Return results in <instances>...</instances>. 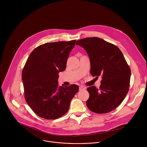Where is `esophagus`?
Wrapping results in <instances>:
<instances>
[{
    "label": "esophagus",
    "mask_w": 147,
    "mask_h": 147,
    "mask_svg": "<svg viewBox=\"0 0 147 147\" xmlns=\"http://www.w3.org/2000/svg\"><path fill=\"white\" fill-rule=\"evenodd\" d=\"M86 87H84V86H80L79 87V90L80 91H82V90H86Z\"/></svg>",
    "instance_id": "34e87169"
}]
</instances>
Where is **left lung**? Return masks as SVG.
<instances>
[{"mask_svg": "<svg viewBox=\"0 0 147 147\" xmlns=\"http://www.w3.org/2000/svg\"><path fill=\"white\" fill-rule=\"evenodd\" d=\"M88 55L90 73L102 77L99 88L90 87L88 108L96 113H106L116 109L126 96L130 86L131 70L121 51L115 45L97 37L78 40L76 44Z\"/></svg>", "mask_w": 147, "mask_h": 147, "instance_id": "left-lung-1", "label": "left lung"}]
</instances>
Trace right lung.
Listing matches in <instances>:
<instances>
[{
  "instance_id": "right-lung-1",
  "label": "right lung",
  "mask_w": 147,
  "mask_h": 147,
  "mask_svg": "<svg viewBox=\"0 0 147 147\" xmlns=\"http://www.w3.org/2000/svg\"><path fill=\"white\" fill-rule=\"evenodd\" d=\"M76 40L41 45L30 55L22 72L24 96L28 106L39 117L56 119L67 112L77 85L58 84L59 73L65 70Z\"/></svg>"
}]
</instances>
